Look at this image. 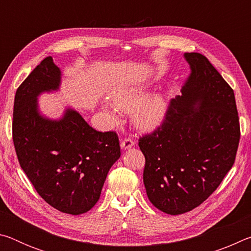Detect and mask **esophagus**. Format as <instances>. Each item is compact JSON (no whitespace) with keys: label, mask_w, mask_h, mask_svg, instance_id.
<instances>
[{"label":"esophagus","mask_w":251,"mask_h":251,"mask_svg":"<svg viewBox=\"0 0 251 251\" xmlns=\"http://www.w3.org/2000/svg\"><path fill=\"white\" fill-rule=\"evenodd\" d=\"M134 145H135V142H134L131 138H125V139H123L122 143H121L122 150H125V151L128 150V148H130V147H133Z\"/></svg>","instance_id":"obj_1"}]
</instances>
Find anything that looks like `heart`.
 I'll use <instances>...</instances> for the list:
<instances>
[{
    "label": "heart",
    "mask_w": 251,
    "mask_h": 251,
    "mask_svg": "<svg viewBox=\"0 0 251 251\" xmlns=\"http://www.w3.org/2000/svg\"><path fill=\"white\" fill-rule=\"evenodd\" d=\"M150 94V88L144 84L117 88L110 94L112 105L104 104L101 109L107 120L118 121V112L132 113L136 127L143 130H151L161 125L167 114V100L163 94Z\"/></svg>",
    "instance_id": "1"
}]
</instances>
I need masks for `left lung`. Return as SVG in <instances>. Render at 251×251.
I'll return each mask as SVG.
<instances>
[{"label":"left lung","mask_w":251,"mask_h":251,"mask_svg":"<svg viewBox=\"0 0 251 251\" xmlns=\"http://www.w3.org/2000/svg\"><path fill=\"white\" fill-rule=\"evenodd\" d=\"M190 74L154 133L139 138L148 199L169 215L193 210L235 163L240 127L235 94L207 57L185 53Z\"/></svg>","instance_id":"left-lung-1"}]
</instances>
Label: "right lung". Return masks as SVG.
<instances>
[{"instance_id": "add662e5", "label": "right lung", "mask_w": 251, "mask_h": 251, "mask_svg": "<svg viewBox=\"0 0 251 251\" xmlns=\"http://www.w3.org/2000/svg\"><path fill=\"white\" fill-rule=\"evenodd\" d=\"M61 79V70L49 56L20 85L13 142L21 167L40 196L55 209L80 215L99 201L121 147L115 131H97L73 108L58 120L42 115L39 96L58 91Z\"/></svg>"}]
</instances>
